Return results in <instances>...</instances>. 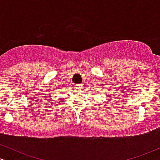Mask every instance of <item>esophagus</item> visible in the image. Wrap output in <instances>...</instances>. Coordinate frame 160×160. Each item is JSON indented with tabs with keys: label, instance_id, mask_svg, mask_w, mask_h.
Wrapping results in <instances>:
<instances>
[{
	"label": "esophagus",
	"instance_id": "34e87169",
	"mask_svg": "<svg viewBox=\"0 0 160 160\" xmlns=\"http://www.w3.org/2000/svg\"><path fill=\"white\" fill-rule=\"evenodd\" d=\"M75 88H76V89H81L82 86H81V85H80V84H78V85H76Z\"/></svg>",
	"mask_w": 160,
	"mask_h": 160
}]
</instances>
